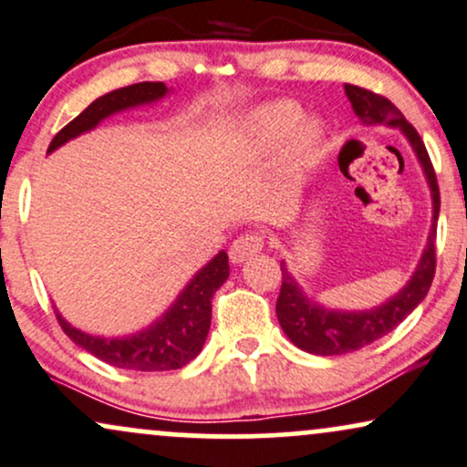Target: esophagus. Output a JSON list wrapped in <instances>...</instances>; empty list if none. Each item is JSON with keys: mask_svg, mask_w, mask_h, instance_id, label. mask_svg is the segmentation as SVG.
Listing matches in <instances>:
<instances>
[{"mask_svg": "<svg viewBox=\"0 0 467 467\" xmlns=\"http://www.w3.org/2000/svg\"><path fill=\"white\" fill-rule=\"evenodd\" d=\"M262 246H265V235L257 232L243 234L234 240L232 249H229V257H232L234 265H240V262L249 260V257L260 254Z\"/></svg>", "mask_w": 467, "mask_h": 467, "instance_id": "esophagus-1", "label": "esophagus"}]
</instances>
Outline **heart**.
Segmentation results:
<instances>
[{"mask_svg": "<svg viewBox=\"0 0 467 467\" xmlns=\"http://www.w3.org/2000/svg\"><path fill=\"white\" fill-rule=\"evenodd\" d=\"M301 118L297 104L288 100L279 102H268L265 107H260L251 115L249 130L254 135L255 141L260 144H279L284 137L288 138V150L290 157L304 159L308 157L321 141V129L317 122H300Z\"/></svg>", "mask_w": 467, "mask_h": 467, "instance_id": "obj_1", "label": "heart"}]
</instances>
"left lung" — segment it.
<instances>
[{
    "mask_svg": "<svg viewBox=\"0 0 467 467\" xmlns=\"http://www.w3.org/2000/svg\"><path fill=\"white\" fill-rule=\"evenodd\" d=\"M354 113L358 115L363 124H387L391 129H400L409 144L413 146L415 155L420 159V166L424 170L426 181L431 188L432 199V224L426 243L424 254L420 257V265L415 268L413 277L407 286L380 304L378 308L345 312L332 310L321 306L319 301L310 299L299 286V282L290 275L286 265L282 262V288L277 297V321L286 337L304 352L317 356H338L363 349L378 338L387 337L396 330L407 317L424 301L429 293L432 277H435V235L437 218H440V185H437L435 170H432L431 157L426 152L424 141L418 130L407 122L400 109L389 102L385 96H378L374 91H367L363 87L345 85Z\"/></svg>",
    "mask_w": 467,
    "mask_h": 467,
    "instance_id": "1",
    "label": "left lung"
}]
</instances>
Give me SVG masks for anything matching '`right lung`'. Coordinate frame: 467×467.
<instances>
[{
	"label": "right lung",
	"instance_id": "add662e5",
	"mask_svg": "<svg viewBox=\"0 0 467 467\" xmlns=\"http://www.w3.org/2000/svg\"><path fill=\"white\" fill-rule=\"evenodd\" d=\"M168 93L163 82H137L122 87L102 98L93 100L78 118L60 129L49 141L47 152H54L65 141L74 140L87 130L96 129L109 115L126 111V109L141 107V104L157 102ZM229 277V257L224 251L213 255L205 266L190 279V284L181 290L174 304L163 312L155 323L130 337H93L74 327L63 319L57 310V319L63 332L80 345L82 349L104 360L107 365L119 367L129 371H170L181 369L196 358L205 345L207 332L212 323V297Z\"/></svg>",
	"mask_w": 467,
	"mask_h": 467
}]
</instances>
